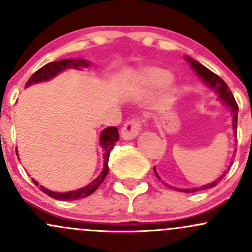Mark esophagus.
Masks as SVG:
<instances>
[{
  "mask_svg": "<svg viewBox=\"0 0 252 252\" xmlns=\"http://www.w3.org/2000/svg\"><path fill=\"white\" fill-rule=\"evenodd\" d=\"M142 122L141 119H131L128 121L122 128V138L126 139V140H131V139L136 138L139 134V131L141 130Z\"/></svg>",
  "mask_w": 252,
  "mask_h": 252,
  "instance_id": "1",
  "label": "esophagus"
}]
</instances>
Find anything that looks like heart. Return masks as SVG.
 Masks as SVG:
<instances>
[{"instance_id":"heart-1","label":"heart","mask_w":252,"mask_h":252,"mask_svg":"<svg viewBox=\"0 0 252 252\" xmlns=\"http://www.w3.org/2000/svg\"><path fill=\"white\" fill-rule=\"evenodd\" d=\"M172 74L163 69H151L141 77V85L146 89L158 90L163 89L172 81Z\"/></svg>"}]
</instances>
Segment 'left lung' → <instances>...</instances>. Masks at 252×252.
Returning a JSON list of instances; mask_svg holds the SVG:
<instances>
[{
  "label": "left lung",
  "mask_w": 252,
  "mask_h": 252,
  "mask_svg": "<svg viewBox=\"0 0 252 252\" xmlns=\"http://www.w3.org/2000/svg\"><path fill=\"white\" fill-rule=\"evenodd\" d=\"M187 61L190 63V65H191L192 69L196 72V74L199 75L202 80H204V83L207 84V85L210 86L212 90H215V93L217 94L218 97H220V100H222L223 102H224L225 105L230 108V112H232V116H233V122H232L233 131H234V134L236 135V126H238V105H236L235 98H234V96H233L232 91L229 90V88H228V85L224 83V80H223V79H220L217 74H215L213 72H211L208 68H206L205 65L201 64V63H199L197 61H194L192 58H190V57H187ZM154 171H155V174H156V177L161 180V178H159L158 174H157L156 168H154ZM227 172L228 171H224V173L220 175L218 179H216L215 182L210 183V184H207V185H202V187H200V188H194V189H178V188H173V187H171V185H167L166 183H163V184H166L167 187L171 188V189L173 188V189L179 190V191H183V192H195V191H199V190L210 189V188L216 187V185H217L218 183H220V180L224 178V175L227 174Z\"/></svg>",
  "instance_id": "8db88e82"
}]
</instances>
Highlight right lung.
<instances>
[{"label": "right lung", "mask_w": 252, "mask_h": 252, "mask_svg": "<svg viewBox=\"0 0 252 252\" xmlns=\"http://www.w3.org/2000/svg\"><path fill=\"white\" fill-rule=\"evenodd\" d=\"M88 65H89L88 61L72 60V58L47 63V64H45L44 67L40 68L39 70H36V72L30 77L25 86H29L32 85V84L41 83V81L50 80V79L55 78L58 73L63 72V70L65 69H69V68L80 69V68L88 67ZM118 139H119L118 129H117L116 126H108V128L103 129V131L101 133L100 145L101 147H102V152H103V168L100 175H98L95 180H93L90 184H88L84 188H80V189L78 190H74V191H68V192L51 191V190H48L46 188L42 187V185H40V190H42L45 194L48 195L50 197H52V199L61 200V201H72V200L84 199V197L91 195L98 187H100L101 183L105 180L106 175H107L108 171H110V168H108V158H110V154L112 149L114 147L116 142L118 141ZM32 182H34V184L39 185L35 179H32Z\"/></svg>", "instance_id": "obj_1"}]
</instances>
